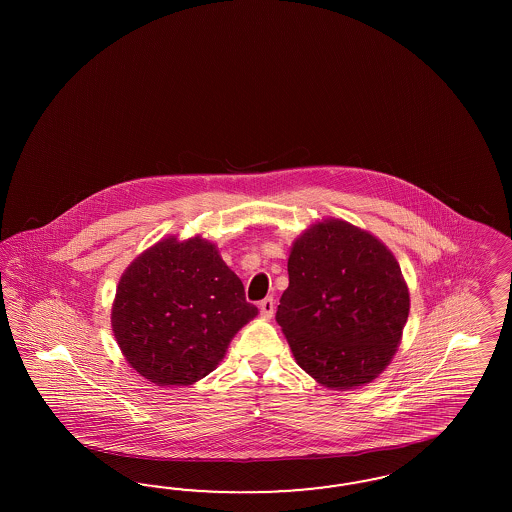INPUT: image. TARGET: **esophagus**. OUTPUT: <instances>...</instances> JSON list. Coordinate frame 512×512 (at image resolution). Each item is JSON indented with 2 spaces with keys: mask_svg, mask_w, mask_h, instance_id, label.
<instances>
[{
  "mask_svg": "<svg viewBox=\"0 0 512 512\" xmlns=\"http://www.w3.org/2000/svg\"><path fill=\"white\" fill-rule=\"evenodd\" d=\"M259 310H261V315H263L264 319H270L272 315H274V310H276V304H274V298H264L261 300V304H259Z\"/></svg>",
  "mask_w": 512,
  "mask_h": 512,
  "instance_id": "34e87169",
  "label": "esophagus"
}]
</instances>
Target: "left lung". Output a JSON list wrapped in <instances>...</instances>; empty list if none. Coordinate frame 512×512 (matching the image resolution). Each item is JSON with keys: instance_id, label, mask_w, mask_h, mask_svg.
Masks as SVG:
<instances>
[{"instance_id": "obj_1", "label": "left lung", "mask_w": 512, "mask_h": 512, "mask_svg": "<svg viewBox=\"0 0 512 512\" xmlns=\"http://www.w3.org/2000/svg\"><path fill=\"white\" fill-rule=\"evenodd\" d=\"M276 321L296 364L326 388L372 383L398 351L409 289L392 251L372 233L326 217L289 253Z\"/></svg>"}]
</instances>
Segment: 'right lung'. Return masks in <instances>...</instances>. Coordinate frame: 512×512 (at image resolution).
<instances>
[{
  "mask_svg": "<svg viewBox=\"0 0 512 512\" xmlns=\"http://www.w3.org/2000/svg\"><path fill=\"white\" fill-rule=\"evenodd\" d=\"M257 313L216 244L169 236L125 268L110 323L133 370L157 387H187L216 370Z\"/></svg>",
  "mask_w": 512,
  "mask_h": 512,
  "instance_id": "1",
  "label": "right lung"
}]
</instances>
